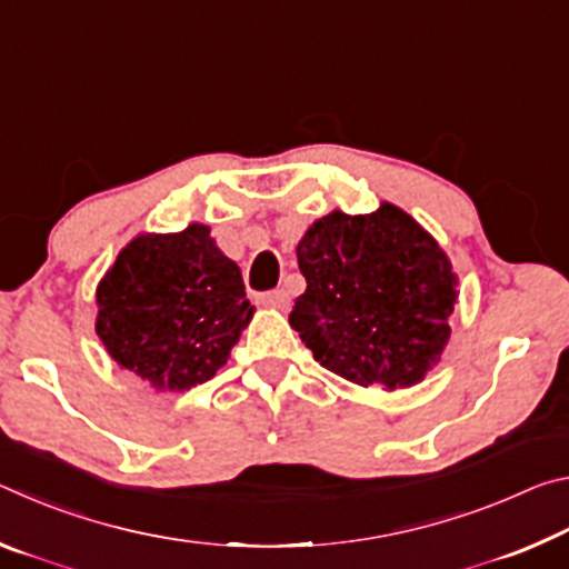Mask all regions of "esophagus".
Returning a JSON list of instances; mask_svg holds the SVG:
<instances>
[{
	"mask_svg": "<svg viewBox=\"0 0 569 569\" xmlns=\"http://www.w3.org/2000/svg\"><path fill=\"white\" fill-rule=\"evenodd\" d=\"M261 301H263L266 306H271V308H286L288 301H291V298H288V293L281 288V291H268V293H263Z\"/></svg>",
	"mask_w": 569,
	"mask_h": 569,
	"instance_id": "34e87169",
	"label": "esophagus"
}]
</instances>
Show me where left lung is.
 Segmentation results:
<instances>
[{
	"label": "left lung",
	"instance_id": "8db88e82",
	"mask_svg": "<svg viewBox=\"0 0 569 569\" xmlns=\"http://www.w3.org/2000/svg\"><path fill=\"white\" fill-rule=\"evenodd\" d=\"M306 291L288 323L323 369L387 391L411 389L441 361L459 276L407 210H331L296 246Z\"/></svg>",
	"mask_w": 569,
	"mask_h": 569
}]
</instances>
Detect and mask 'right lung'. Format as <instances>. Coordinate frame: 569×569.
I'll list each match as a JSON object with an SVG mask.
<instances>
[{
	"label": "right lung",
	"mask_w": 569,
	"mask_h": 569,
	"mask_svg": "<svg viewBox=\"0 0 569 569\" xmlns=\"http://www.w3.org/2000/svg\"><path fill=\"white\" fill-rule=\"evenodd\" d=\"M94 301V331L110 359L166 393L213 379L256 313L240 268L203 223L134 236Z\"/></svg>",
	"instance_id": "add662e5"
}]
</instances>
